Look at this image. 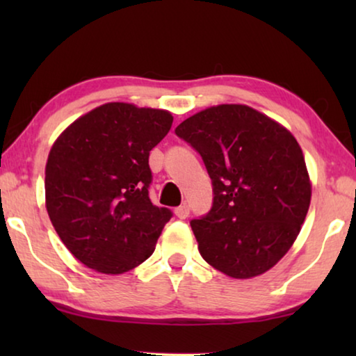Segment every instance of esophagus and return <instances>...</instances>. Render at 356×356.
<instances>
[{
    "mask_svg": "<svg viewBox=\"0 0 356 356\" xmlns=\"http://www.w3.org/2000/svg\"><path fill=\"white\" fill-rule=\"evenodd\" d=\"M175 216H177L178 218H186L189 216V206L183 204V206L177 207V209H175Z\"/></svg>",
    "mask_w": 356,
    "mask_h": 356,
    "instance_id": "1",
    "label": "esophagus"
}]
</instances>
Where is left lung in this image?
Returning a JSON list of instances; mask_svg holds the SVG:
<instances>
[{
    "mask_svg": "<svg viewBox=\"0 0 356 356\" xmlns=\"http://www.w3.org/2000/svg\"><path fill=\"white\" fill-rule=\"evenodd\" d=\"M175 133L201 154L212 179L211 212L191 220L204 261L232 279L272 269L295 243L311 202L298 140L241 104L209 106Z\"/></svg>",
    "mask_w": 356,
    "mask_h": 356,
    "instance_id": "8db88e82",
    "label": "left lung"
}]
</instances>
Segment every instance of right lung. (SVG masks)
Wrapping results in <instances>:
<instances>
[{
	"instance_id": "add662e5",
	"label": "right lung",
	"mask_w": 356,
	"mask_h": 356,
	"mask_svg": "<svg viewBox=\"0 0 356 356\" xmlns=\"http://www.w3.org/2000/svg\"><path fill=\"white\" fill-rule=\"evenodd\" d=\"M167 110L110 102L71 123L45 167V206L58 236L82 264L118 275L150 257L167 207L149 199V154L172 128Z\"/></svg>"
}]
</instances>
